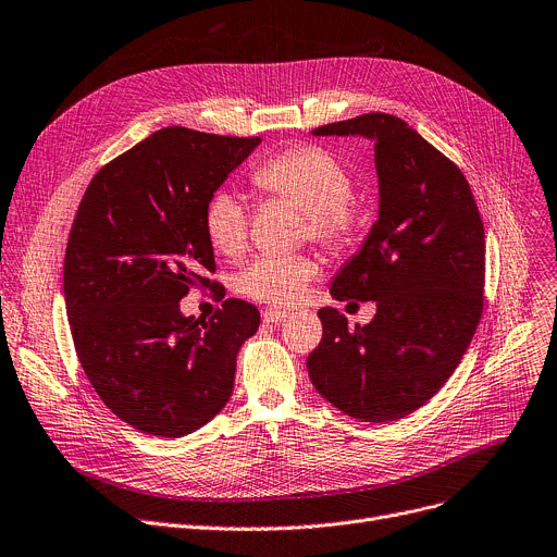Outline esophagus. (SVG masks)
Masks as SVG:
<instances>
[{
    "label": "esophagus",
    "mask_w": 557,
    "mask_h": 557,
    "mask_svg": "<svg viewBox=\"0 0 557 557\" xmlns=\"http://www.w3.org/2000/svg\"><path fill=\"white\" fill-rule=\"evenodd\" d=\"M286 318H288V313L282 311V309H275V307H269V309L262 311V320H264L267 324H277V322H282V320H286Z\"/></svg>",
    "instance_id": "34e87169"
}]
</instances>
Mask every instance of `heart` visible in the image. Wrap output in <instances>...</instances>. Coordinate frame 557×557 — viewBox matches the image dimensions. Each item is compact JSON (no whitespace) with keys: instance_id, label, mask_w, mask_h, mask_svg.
<instances>
[{"instance_id":"obj_1","label":"heart","mask_w":557,"mask_h":557,"mask_svg":"<svg viewBox=\"0 0 557 557\" xmlns=\"http://www.w3.org/2000/svg\"><path fill=\"white\" fill-rule=\"evenodd\" d=\"M252 183L269 197L305 212V235L322 246L343 248L356 231L351 176L347 168L315 145H298L267 159L252 172ZM250 214L228 190L214 193L203 206V233L224 257H239L248 246ZM318 267L307 255L257 257L237 277L239 293L252 300L286 307L300 300Z\"/></svg>"}]
</instances>
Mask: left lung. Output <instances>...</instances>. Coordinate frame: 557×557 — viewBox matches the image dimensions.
<instances>
[{
	"instance_id": "8db88e82",
	"label": "left lung",
	"mask_w": 557,
	"mask_h": 557,
	"mask_svg": "<svg viewBox=\"0 0 557 557\" xmlns=\"http://www.w3.org/2000/svg\"><path fill=\"white\" fill-rule=\"evenodd\" d=\"M315 136L374 140L379 219L333 277L336 300L376 302L354 329L324 307L307 367L318 394L354 419L396 421L419 410L461 362L484 309V224L461 170L392 114H362Z\"/></svg>"
}]
</instances>
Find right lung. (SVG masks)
Listing matches in <instances>:
<instances>
[{"label": "right lung", "instance_id": "1", "mask_svg": "<svg viewBox=\"0 0 557 557\" xmlns=\"http://www.w3.org/2000/svg\"><path fill=\"white\" fill-rule=\"evenodd\" d=\"M262 138L163 127L96 172L64 255V302L78 360L127 425L178 438L233 394L237 351L257 307L224 300L210 320L181 298L219 284L203 206Z\"/></svg>", "mask_w": 557, "mask_h": 557}]
</instances>
